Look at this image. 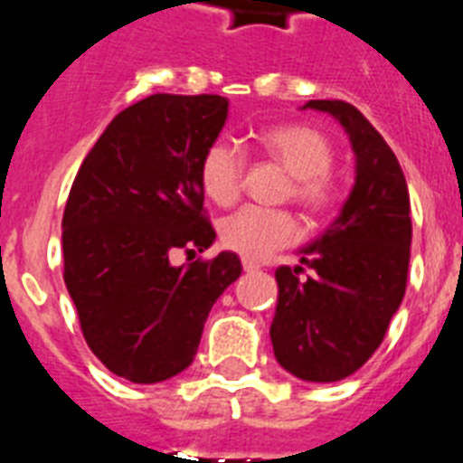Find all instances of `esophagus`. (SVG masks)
Here are the masks:
<instances>
[{
    "mask_svg": "<svg viewBox=\"0 0 463 463\" xmlns=\"http://www.w3.org/2000/svg\"><path fill=\"white\" fill-rule=\"evenodd\" d=\"M242 268H244V272H254V270H259V268H260V263H259V260L242 259Z\"/></svg>",
    "mask_w": 463,
    "mask_h": 463,
    "instance_id": "34e87169",
    "label": "esophagus"
}]
</instances>
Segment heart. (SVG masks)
Returning a JSON list of instances; mask_svg holds the SVG:
<instances>
[{
    "label": "heart",
    "mask_w": 463,
    "mask_h": 463,
    "mask_svg": "<svg viewBox=\"0 0 463 463\" xmlns=\"http://www.w3.org/2000/svg\"><path fill=\"white\" fill-rule=\"evenodd\" d=\"M260 154L279 163L291 175V195L309 214H326L337 203V184L331 176L335 158L326 135L305 123H277L254 132ZM244 158L232 144L212 142L200 158V188L219 207H228L240 195ZM298 237V221L287 209L244 207L221 223V242L244 259H265L275 249Z\"/></svg>",
    "instance_id": "1"
}]
</instances>
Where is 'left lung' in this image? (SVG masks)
Here are the masks:
<instances>
[{
	"label": "left lung",
	"mask_w": 463,
	"mask_h": 463,
	"mask_svg": "<svg viewBox=\"0 0 463 463\" xmlns=\"http://www.w3.org/2000/svg\"><path fill=\"white\" fill-rule=\"evenodd\" d=\"M307 107L343 123L356 154V184L340 216L300 251V265L277 268L270 337L291 375L337 382L371 359L405 296L410 195L399 158L356 107L343 99H309ZM305 267L310 275L300 278Z\"/></svg>",
	"instance_id": "8db88e82"
}]
</instances>
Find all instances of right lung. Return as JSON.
Instances as JSON below:
<instances>
[{
    "mask_svg": "<svg viewBox=\"0 0 463 463\" xmlns=\"http://www.w3.org/2000/svg\"><path fill=\"white\" fill-rule=\"evenodd\" d=\"M226 116L221 95H151L111 120L71 184L64 284L92 354L137 384L186 371L209 309L242 272L231 251L172 265L214 242L198 170Z\"/></svg>",
    "mask_w": 463,
    "mask_h": 463,
    "instance_id": "add662e5",
    "label": "right lung"
}]
</instances>
